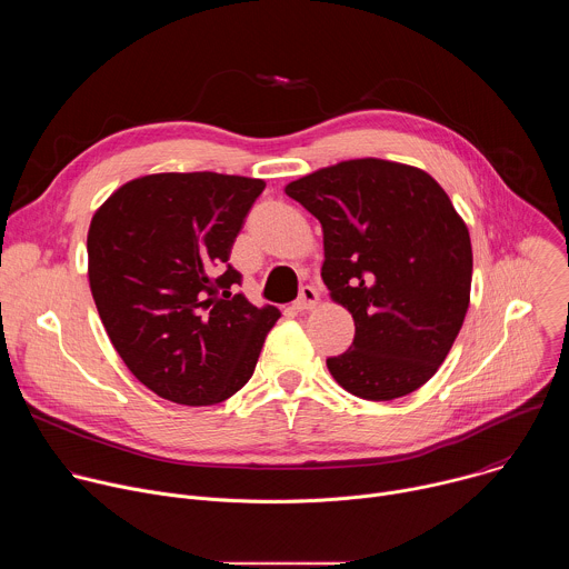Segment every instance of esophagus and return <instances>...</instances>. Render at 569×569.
I'll use <instances>...</instances> for the list:
<instances>
[{"instance_id":"obj_1","label":"esophagus","mask_w":569,"mask_h":569,"mask_svg":"<svg viewBox=\"0 0 569 569\" xmlns=\"http://www.w3.org/2000/svg\"><path fill=\"white\" fill-rule=\"evenodd\" d=\"M317 301H319V295H317V290L312 288V286H303L301 290H299V297H297V301L292 303V308L295 310H310V308H315L317 306Z\"/></svg>"}]
</instances>
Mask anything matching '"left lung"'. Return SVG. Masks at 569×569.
I'll use <instances>...</instances> for the list:
<instances>
[{"label":"left lung","instance_id":"obj_1","mask_svg":"<svg viewBox=\"0 0 569 569\" xmlns=\"http://www.w3.org/2000/svg\"><path fill=\"white\" fill-rule=\"evenodd\" d=\"M323 231L321 279L356 321L353 345L327 360L365 400L426 385L470 301V236L446 191L421 169L349 159L286 187Z\"/></svg>","mask_w":569,"mask_h":569}]
</instances>
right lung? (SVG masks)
I'll use <instances>...</instances> for the list:
<instances>
[{
    "instance_id": "obj_1",
    "label": "right lung",
    "mask_w": 569,
    "mask_h": 569,
    "mask_svg": "<svg viewBox=\"0 0 569 569\" xmlns=\"http://www.w3.org/2000/svg\"><path fill=\"white\" fill-rule=\"evenodd\" d=\"M266 182L157 173L117 189L88 233L103 327L139 382L180 405H216L246 385L281 312L236 292L227 261Z\"/></svg>"
}]
</instances>
